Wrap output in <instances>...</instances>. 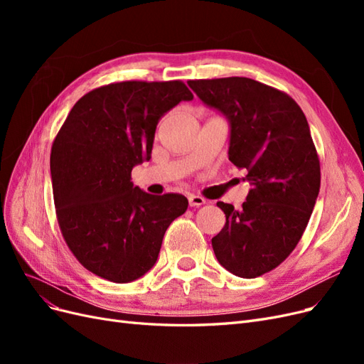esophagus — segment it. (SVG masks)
<instances>
[{"label": "esophagus", "mask_w": 364, "mask_h": 364, "mask_svg": "<svg viewBox=\"0 0 364 364\" xmlns=\"http://www.w3.org/2000/svg\"><path fill=\"white\" fill-rule=\"evenodd\" d=\"M188 203H190V206L199 208V206L205 205V199H203V197H200V196H194V194H191V196H188Z\"/></svg>", "instance_id": "esophagus-1"}]
</instances>
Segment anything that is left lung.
I'll use <instances>...</instances> for the list:
<instances>
[{
  "label": "left lung",
  "instance_id": "left-lung-1",
  "mask_svg": "<svg viewBox=\"0 0 364 364\" xmlns=\"http://www.w3.org/2000/svg\"><path fill=\"white\" fill-rule=\"evenodd\" d=\"M188 86L228 119L229 161L250 185L241 209L217 202L226 215L213 238L217 261L235 277H261L293 252L316 205L321 164L310 126L290 95L247 77Z\"/></svg>",
  "mask_w": 364,
  "mask_h": 364
}]
</instances>
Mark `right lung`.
Segmentation results:
<instances>
[{"label":"right lung","mask_w":364,"mask_h":364,"mask_svg":"<svg viewBox=\"0 0 364 364\" xmlns=\"http://www.w3.org/2000/svg\"><path fill=\"white\" fill-rule=\"evenodd\" d=\"M193 94L181 80L119 82L77 102L53 142L50 170L62 235L85 269L117 284L156 264L182 194L153 196L130 173L151 158L159 119Z\"/></svg>","instance_id":"add662e5"}]
</instances>
